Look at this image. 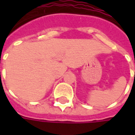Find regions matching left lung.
Instances as JSON below:
<instances>
[{
  "mask_svg": "<svg viewBox=\"0 0 135 135\" xmlns=\"http://www.w3.org/2000/svg\"><path fill=\"white\" fill-rule=\"evenodd\" d=\"M134 78H135V71H134Z\"/></svg>",
  "mask_w": 135,
  "mask_h": 135,
  "instance_id": "left-lung-1",
  "label": "left lung"
}]
</instances>
